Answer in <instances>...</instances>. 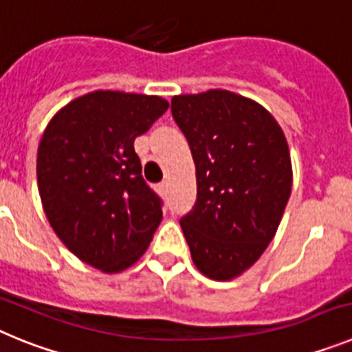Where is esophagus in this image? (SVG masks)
Segmentation results:
<instances>
[{"label": "esophagus", "mask_w": 352, "mask_h": 352, "mask_svg": "<svg viewBox=\"0 0 352 352\" xmlns=\"http://www.w3.org/2000/svg\"><path fill=\"white\" fill-rule=\"evenodd\" d=\"M167 186H169V185H167L166 182L160 183V185H158V192H160V194H166V192H167Z\"/></svg>", "instance_id": "obj_1"}]
</instances>
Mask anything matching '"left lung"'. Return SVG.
<instances>
[{"instance_id":"1","label":"left lung","mask_w":352,"mask_h":352,"mask_svg":"<svg viewBox=\"0 0 352 352\" xmlns=\"http://www.w3.org/2000/svg\"><path fill=\"white\" fill-rule=\"evenodd\" d=\"M170 111L197 178V201L179 220L192 261L211 280H232L280 226L292 186L284 130L263 105L227 89L176 95Z\"/></svg>"}]
</instances>
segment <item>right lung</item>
Segmentation results:
<instances>
[{
  "label": "right lung",
  "mask_w": 352,
  "mask_h": 352,
  "mask_svg": "<svg viewBox=\"0 0 352 352\" xmlns=\"http://www.w3.org/2000/svg\"><path fill=\"white\" fill-rule=\"evenodd\" d=\"M167 107L157 95L96 89L61 107L40 139L36 182L52 231L104 273L138 263L162 222L133 141Z\"/></svg>",
  "instance_id": "add662e5"
}]
</instances>
